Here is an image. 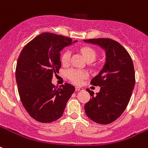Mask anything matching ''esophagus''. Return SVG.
<instances>
[{
    "instance_id": "1",
    "label": "esophagus",
    "mask_w": 148,
    "mask_h": 148,
    "mask_svg": "<svg viewBox=\"0 0 148 148\" xmlns=\"http://www.w3.org/2000/svg\"><path fill=\"white\" fill-rule=\"evenodd\" d=\"M75 90H76L77 91H79V90H84V88H81V87H76V88H75Z\"/></svg>"
}]
</instances>
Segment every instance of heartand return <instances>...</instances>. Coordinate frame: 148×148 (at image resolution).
<instances>
[{
	"label": "heart",
	"instance_id": "heart-1",
	"mask_svg": "<svg viewBox=\"0 0 148 148\" xmlns=\"http://www.w3.org/2000/svg\"><path fill=\"white\" fill-rule=\"evenodd\" d=\"M80 51L87 61L91 62L97 58V52L92 47L88 46L82 47L80 48ZM70 58H71V52L69 51H64L60 56V62L63 65H67L69 63ZM67 77L72 82L75 84H80L82 80L87 77V73L81 70L70 69L67 71Z\"/></svg>",
	"mask_w": 148,
	"mask_h": 148
}]
</instances>
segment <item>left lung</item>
I'll use <instances>...</instances> for the list:
<instances>
[{"label": "left lung", "instance_id": "8db88e82", "mask_svg": "<svg viewBox=\"0 0 148 148\" xmlns=\"http://www.w3.org/2000/svg\"><path fill=\"white\" fill-rule=\"evenodd\" d=\"M99 45L106 53V63L90 84L101 87L84 105L87 116L97 124H108L114 121L126 109L135 84V73L132 59L121 44L110 38L84 40Z\"/></svg>", "mask_w": 148, "mask_h": 148}]
</instances>
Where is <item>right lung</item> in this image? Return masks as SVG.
Segmentation results:
<instances>
[{"label": "right lung", "mask_w": 148, "mask_h": 148, "mask_svg": "<svg viewBox=\"0 0 148 148\" xmlns=\"http://www.w3.org/2000/svg\"><path fill=\"white\" fill-rule=\"evenodd\" d=\"M77 42L62 35L42 33L22 49L16 66V81L22 104L29 115L40 123H51L63 115L67 101L75 90L65 83H51L61 67L60 51Z\"/></svg>", "instance_id": "obj_1"}]
</instances>
